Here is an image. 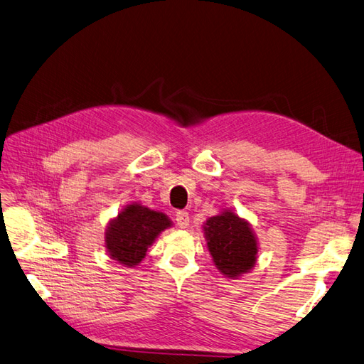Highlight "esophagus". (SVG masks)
Returning <instances> with one entry per match:
<instances>
[{
	"label": "esophagus",
	"instance_id": "esophagus-1",
	"mask_svg": "<svg viewBox=\"0 0 364 364\" xmlns=\"http://www.w3.org/2000/svg\"><path fill=\"white\" fill-rule=\"evenodd\" d=\"M175 221H176V225H178V228H181V229L188 228L189 226V213L186 210H176Z\"/></svg>",
	"mask_w": 364,
	"mask_h": 364
}]
</instances>
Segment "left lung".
<instances>
[{
	"label": "left lung",
	"mask_w": 364,
	"mask_h": 364,
	"mask_svg": "<svg viewBox=\"0 0 364 364\" xmlns=\"http://www.w3.org/2000/svg\"><path fill=\"white\" fill-rule=\"evenodd\" d=\"M204 230L213 263L226 277H238L255 264L257 240L247 223L235 213L210 217Z\"/></svg>",
	"instance_id": "8db88e82"
}]
</instances>
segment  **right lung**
I'll return each instance as SVG.
<instances>
[{"label":"right lung","instance_id":"add662e5","mask_svg":"<svg viewBox=\"0 0 364 364\" xmlns=\"http://www.w3.org/2000/svg\"><path fill=\"white\" fill-rule=\"evenodd\" d=\"M171 221L161 212L139 204H129L106 232V247L110 257L121 264L135 266L144 258L147 247L154 243Z\"/></svg>","mask_w":364,"mask_h":364}]
</instances>
